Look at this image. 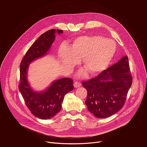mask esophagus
<instances>
[{"label": "esophagus", "mask_w": 147, "mask_h": 147, "mask_svg": "<svg viewBox=\"0 0 147 147\" xmlns=\"http://www.w3.org/2000/svg\"><path fill=\"white\" fill-rule=\"evenodd\" d=\"M81 86V83L78 81H75L74 83V88H78Z\"/></svg>", "instance_id": "obj_1"}]
</instances>
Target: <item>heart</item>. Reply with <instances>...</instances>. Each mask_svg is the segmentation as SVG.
Listing matches in <instances>:
<instances>
[{
	"instance_id": "obj_1",
	"label": "heart",
	"mask_w": 147,
	"mask_h": 147,
	"mask_svg": "<svg viewBox=\"0 0 147 147\" xmlns=\"http://www.w3.org/2000/svg\"><path fill=\"white\" fill-rule=\"evenodd\" d=\"M116 51V45L112 40L100 36H85L75 39L69 50H60V55L69 67L77 65L82 58L88 74L95 75L108 67Z\"/></svg>"
}]
</instances>
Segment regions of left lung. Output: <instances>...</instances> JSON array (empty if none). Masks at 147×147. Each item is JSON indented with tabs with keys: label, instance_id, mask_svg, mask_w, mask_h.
<instances>
[{
	"label": "left lung",
	"instance_id": "obj_1",
	"mask_svg": "<svg viewBox=\"0 0 147 147\" xmlns=\"http://www.w3.org/2000/svg\"><path fill=\"white\" fill-rule=\"evenodd\" d=\"M127 56L91 80L82 82L87 91L86 104L97 118L108 117L120 110L131 86Z\"/></svg>",
	"mask_w": 147,
	"mask_h": 147
}]
</instances>
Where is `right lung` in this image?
<instances>
[{
    "label": "right lung",
    "mask_w": 147,
    "mask_h": 147,
    "mask_svg": "<svg viewBox=\"0 0 147 147\" xmlns=\"http://www.w3.org/2000/svg\"><path fill=\"white\" fill-rule=\"evenodd\" d=\"M56 32L63 33L61 30L52 29L42 34L27 51L20 66L19 91L32 114L41 119H49L59 112L65 95L73 90V80L70 78L55 80L45 91L39 92L34 91L28 82L29 65L45 55L55 40Z\"/></svg>",
    "instance_id": "1"
}]
</instances>
